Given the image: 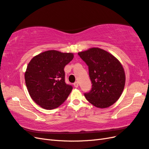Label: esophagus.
<instances>
[{
    "label": "esophagus",
    "instance_id": "obj_1",
    "mask_svg": "<svg viewBox=\"0 0 149 149\" xmlns=\"http://www.w3.org/2000/svg\"><path fill=\"white\" fill-rule=\"evenodd\" d=\"M73 86L75 87V88H78V82H74L73 83Z\"/></svg>",
    "mask_w": 149,
    "mask_h": 149
}]
</instances>
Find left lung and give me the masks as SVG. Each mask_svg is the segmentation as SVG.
I'll return each instance as SVG.
<instances>
[{
    "label": "left lung",
    "instance_id": "1",
    "mask_svg": "<svg viewBox=\"0 0 149 149\" xmlns=\"http://www.w3.org/2000/svg\"><path fill=\"white\" fill-rule=\"evenodd\" d=\"M78 54L88 66L92 83L91 90L84 96L96 107H110L119 99L125 84L122 64L114 56L98 47Z\"/></svg>",
    "mask_w": 149,
    "mask_h": 149
}]
</instances>
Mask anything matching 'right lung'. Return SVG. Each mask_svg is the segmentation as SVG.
I'll use <instances>...</instances> for the list:
<instances>
[{
  "mask_svg": "<svg viewBox=\"0 0 149 149\" xmlns=\"http://www.w3.org/2000/svg\"><path fill=\"white\" fill-rule=\"evenodd\" d=\"M73 57L71 53L49 50L31 60L25 72V81L31 98L38 105L52 110L67 99L73 87L65 83L64 68Z\"/></svg>",
  "mask_w": 149,
  "mask_h": 149,
  "instance_id": "obj_1",
  "label": "right lung"
}]
</instances>
